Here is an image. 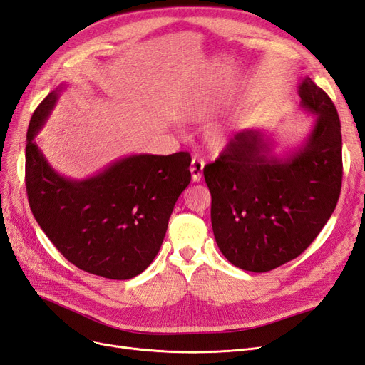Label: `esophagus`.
Returning a JSON list of instances; mask_svg holds the SVG:
<instances>
[{
    "mask_svg": "<svg viewBox=\"0 0 365 365\" xmlns=\"http://www.w3.org/2000/svg\"><path fill=\"white\" fill-rule=\"evenodd\" d=\"M202 172H204V161L200 158H193L190 164V173H192V180L193 182H200L202 178Z\"/></svg>",
    "mask_w": 365,
    "mask_h": 365,
    "instance_id": "esophagus-1",
    "label": "esophagus"
}]
</instances>
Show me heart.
I'll list each match as a JSON object with an SVG mask.
<instances>
[{
	"label": "heart",
	"instance_id": "b5f03b06",
	"mask_svg": "<svg viewBox=\"0 0 365 365\" xmlns=\"http://www.w3.org/2000/svg\"><path fill=\"white\" fill-rule=\"evenodd\" d=\"M201 114H205V111H201ZM228 137H230L228 129L224 126H219L210 132L208 140H210V145H212L215 149H222L228 143Z\"/></svg>",
	"mask_w": 365,
	"mask_h": 365
}]
</instances>
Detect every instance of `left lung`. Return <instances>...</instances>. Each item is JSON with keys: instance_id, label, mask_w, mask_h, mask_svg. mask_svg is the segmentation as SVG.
Listing matches in <instances>:
<instances>
[{"instance_id": "left-lung-1", "label": "left lung", "mask_w": 365, "mask_h": 365, "mask_svg": "<svg viewBox=\"0 0 365 365\" xmlns=\"http://www.w3.org/2000/svg\"><path fill=\"white\" fill-rule=\"evenodd\" d=\"M298 96L300 108L315 120L297 148L277 153L272 137L247 128L204 168L216 244L244 271L267 272L300 256L338 202L342 140L336 108L311 77L302 79Z\"/></svg>"}]
</instances>
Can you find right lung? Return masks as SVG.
<instances>
[{
    "mask_svg": "<svg viewBox=\"0 0 365 365\" xmlns=\"http://www.w3.org/2000/svg\"><path fill=\"white\" fill-rule=\"evenodd\" d=\"M67 83L33 113L27 130L26 185L31 213L62 256L77 268L111 280L145 271L158 254L169 217L190 184V155L135 153L83 180L54 170L36 135Z\"/></svg>",
    "mask_w": 365,
    "mask_h": 365,
    "instance_id": "obj_1",
    "label": "right lung"
}]
</instances>
